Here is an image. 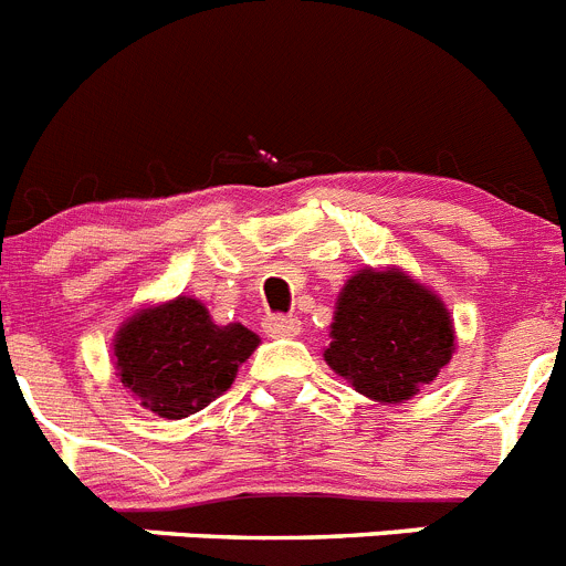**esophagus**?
Masks as SVG:
<instances>
[{
	"mask_svg": "<svg viewBox=\"0 0 566 566\" xmlns=\"http://www.w3.org/2000/svg\"><path fill=\"white\" fill-rule=\"evenodd\" d=\"M269 337H297L300 334V319L297 317H266L263 323Z\"/></svg>",
	"mask_w": 566,
	"mask_h": 566,
	"instance_id": "1",
	"label": "esophagus"
}]
</instances>
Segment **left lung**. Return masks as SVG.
<instances>
[{
    "mask_svg": "<svg viewBox=\"0 0 566 566\" xmlns=\"http://www.w3.org/2000/svg\"><path fill=\"white\" fill-rule=\"evenodd\" d=\"M328 337V368L385 405L417 397L457 352L444 300L399 266H365L345 280Z\"/></svg>",
    "mask_w": 566,
    "mask_h": 566,
    "instance_id": "obj_1",
    "label": "left lung"
}]
</instances>
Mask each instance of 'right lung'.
Wrapping results in <instances>:
<instances>
[{"label":"right lung","mask_w":566,"mask_h":566,"mask_svg":"<svg viewBox=\"0 0 566 566\" xmlns=\"http://www.w3.org/2000/svg\"><path fill=\"white\" fill-rule=\"evenodd\" d=\"M258 345L247 326H218L201 300L178 294L124 319L113 337V365L147 411L184 419L229 391Z\"/></svg>","instance_id":"1"}]
</instances>
